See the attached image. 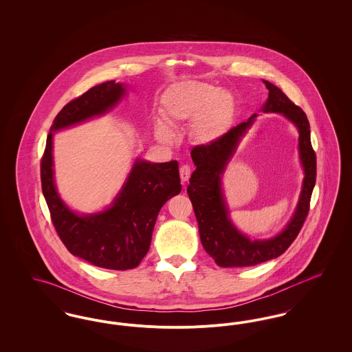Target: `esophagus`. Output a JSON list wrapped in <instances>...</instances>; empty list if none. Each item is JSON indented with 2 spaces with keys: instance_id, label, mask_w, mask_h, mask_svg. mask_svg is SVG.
<instances>
[{
  "instance_id": "34e87169",
  "label": "esophagus",
  "mask_w": 352,
  "mask_h": 352,
  "mask_svg": "<svg viewBox=\"0 0 352 352\" xmlns=\"http://www.w3.org/2000/svg\"><path fill=\"white\" fill-rule=\"evenodd\" d=\"M190 174H191V168L188 165H184L179 168V175H181V179L182 182H187L188 178H190Z\"/></svg>"
}]
</instances>
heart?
<instances>
[{
	"instance_id": "b5f03b06",
	"label": "heart",
	"mask_w": 352,
	"mask_h": 352,
	"mask_svg": "<svg viewBox=\"0 0 352 352\" xmlns=\"http://www.w3.org/2000/svg\"><path fill=\"white\" fill-rule=\"evenodd\" d=\"M162 112L168 124L191 122L190 137L201 145H211L231 129L236 116V99L230 91L214 84L181 82L170 85L162 95ZM157 138L168 144L173 129L165 121L155 122Z\"/></svg>"
}]
</instances>
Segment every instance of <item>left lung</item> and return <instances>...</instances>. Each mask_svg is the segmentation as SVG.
<instances>
[{"label":"left lung","mask_w":352,"mask_h":352,"mask_svg":"<svg viewBox=\"0 0 352 352\" xmlns=\"http://www.w3.org/2000/svg\"><path fill=\"white\" fill-rule=\"evenodd\" d=\"M268 99L261 107L264 113H280L298 131V153L303 170L301 194L293 217L280 234L269 239H253L240 232L230 218L223 190V174L234 157L241 138L256 121L253 113L211 145L195 146L191 158L197 168L191 174L187 194L198 220L201 245L221 268L252 267L281 256L301 231L317 177V160L310 141V125L305 112L289 100L284 92L268 80Z\"/></svg>","instance_id":"8db88e82"}]
</instances>
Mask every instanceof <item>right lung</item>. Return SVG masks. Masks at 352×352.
Wrapping results in <instances>:
<instances>
[{
  "instance_id": "right-lung-1",
  "label": "right lung",
  "mask_w": 352,
  "mask_h": 352,
  "mask_svg": "<svg viewBox=\"0 0 352 352\" xmlns=\"http://www.w3.org/2000/svg\"><path fill=\"white\" fill-rule=\"evenodd\" d=\"M126 84L109 80L69 101L54 118L41 162L43 197L60 240L74 256L99 268L138 267L149 251L160 210L182 190L178 162L135 158L118 195L105 210L79 214L60 198L54 178V133L111 112L126 95Z\"/></svg>"
}]
</instances>
